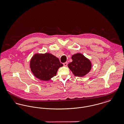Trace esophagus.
Returning a JSON list of instances; mask_svg holds the SVG:
<instances>
[{"instance_id":"1","label":"esophagus","mask_w":124,"mask_h":124,"mask_svg":"<svg viewBox=\"0 0 124 124\" xmlns=\"http://www.w3.org/2000/svg\"><path fill=\"white\" fill-rule=\"evenodd\" d=\"M67 62H65V63H63V65L64 66H67Z\"/></svg>"}]
</instances>
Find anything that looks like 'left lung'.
<instances>
[{
	"label": "left lung",
	"mask_w": 124,
	"mask_h": 124,
	"mask_svg": "<svg viewBox=\"0 0 124 124\" xmlns=\"http://www.w3.org/2000/svg\"><path fill=\"white\" fill-rule=\"evenodd\" d=\"M72 59L73 61L68 65V67L75 76H85L91 70V63L83 54H75L72 56Z\"/></svg>",
	"instance_id": "obj_1"
}]
</instances>
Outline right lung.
Instances as JSON below:
<instances>
[{"label":"right lung","mask_w":124,"mask_h":124,"mask_svg":"<svg viewBox=\"0 0 124 124\" xmlns=\"http://www.w3.org/2000/svg\"><path fill=\"white\" fill-rule=\"evenodd\" d=\"M63 66L59 59L51 54H36L30 61V68L34 76L43 81L56 76L58 68Z\"/></svg>","instance_id":"obj_1"}]
</instances>
